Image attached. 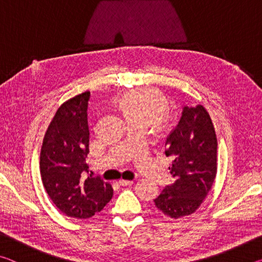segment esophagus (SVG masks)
<instances>
[{"label": "esophagus", "instance_id": "obj_1", "mask_svg": "<svg viewBox=\"0 0 262 262\" xmlns=\"http://www.w3.org/2000/svg\"><path fill=\"white\" fill-rule=\"evenodd\" d=\"M134 181L133 180H123V179H120L118 181V184L120 186H128V185H132Z\"/></svg>", "mask_w": 262, "mask_h": 262}]
</instances>
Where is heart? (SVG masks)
<instances>
[{
    "label": "heart",
    "instance_id": "obj_1",
    "mask_svg": "<svg viewBox=\"0 0 262 262\" xmlns=\"http://www.w3.org/2000/svg\"><path fill=\"white\" fill-rule=\"evenodd\" d=\"M119 107L128 123L141 122L150 125L155 120L166 121L170 115L167 97L155 88H142L129 91L119 99Z\"/></svg>",
    "mask_w": 262,
    "mask_h": 262
}]
</instances>
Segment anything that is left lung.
Returning a JSON list of instances; mask_svg holds the SVG:
<instances>
[{
  "label": "left lung",
  "instance_id": "8db88e82",
  "mask_svg": "<svg viewBox=\"0 0 262 262\" xmlns=\"http://www.w3.org/2000/svg\"><path fill=\"white\" fill-rule=\"evenodd\" d=\"M174 183L154 202L171 219L193 214L209 193L217 172V140L211 119L201 105L184 106L178 125L165 141Z\"/></svg>",
  "mask_w": 262,
  "mask_h": 262
}]
</instances>
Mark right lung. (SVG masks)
Returning a JSON list of instances; mask_svg holds the SVG:
<instances>
[{"label": "right lung", "mask_w": 262, "mask_h": 262, "mask_svg": "<svg viewBox=\"0 0 262 262\" xmlns=\"http://www.w3.org/2000/svg\"><path fill=\"white\" fill-rule=\"evenodd\" d=\"M89 96L90 92H83L60 106L40 152V173L47 194L61 212L77 220L90 219L113 195L108 183L88 176Z\"/></svg>", "instance_id": "add662e5"}]
</instances>
